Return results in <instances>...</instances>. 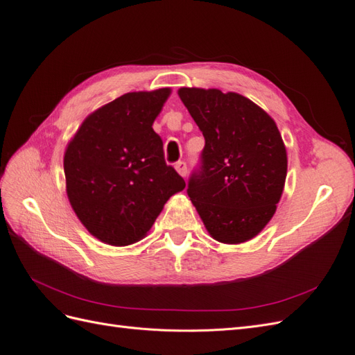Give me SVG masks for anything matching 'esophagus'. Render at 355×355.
Segmentation results:
<instances>
[{"label":"esophagus","mask_w":355,"mask_h":355,"mask_svg":"<svg viewBox=\"0 0 355 355\" xmlns=\"http://www.w3.org/2000/svg\"><path fill=\"white\" fill-rule=\"evenodd\" d=\"M175 168H176V171H178V173H179L182 178L187 176L188 168H187V163H185V161H178Z\"/></svg>","instance_id":"34e87169"}]
</instances>
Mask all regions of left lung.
<instances>
[{
	"label": "left lung",
	"mask_w": 355,
	"mask_h": 355,
	"mask_svg": "<svg viewBox=\"0 0 355 355\" xmlns=\"http://www.w3.org/2000/svg\"><path fill=\"white\" fill-rule=\"evenodd\" d=\"M178 94L206 141L188 196L214 240L249 241L271 220L284 189L287 153L278 127L239 93L182 87Z\"/></svg>",
	"instance_id": "obj_1"
}]
</instances>
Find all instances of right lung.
<instances>
[{
    "label": "right lung",
    "instance_id": "1",
    "mask_svg": "<svg viewBox=\"0 0 355 355\" xmlns=\"http://www.w3.org/2000/svg\"><path fill=\"white\" fill-rule=\"evenodd\" d=\"M170 89L125 93L92 112L69 141L63 170L77 218L93 237L128 245L151 230L185 180L164 161L153 124Z\"/></svg>",
    "mask_w": 355,
    "mask_h": 355
}]
</instances>
